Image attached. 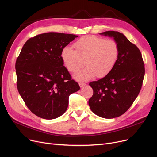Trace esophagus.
<instances>
[{
	"mask_svg": "<svg viewBox=\"0 0 157 157\" xmlns=\"http://www.w3.org/2000/svg\"><path fill=\"white\" fill-rule=\"evenodd\" d=\"M86 85V83H79V86H80L81 88L84 87Z\"/></svg>",
	"mask_w": 157,
	"mask_h": 157,
	"instance_id": "34e87169",
	"label": "esophagus"
}]
</instances>
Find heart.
Listing matches in <instances>:
<instances>
[{"mask_svg": "<svg viewBox=\"0 0 157 157\" xmlns=\"http://www.w3.org/2000/svg\"><path fill=\"white\" fill-rule=\"evenodd\" d=\"M76 49L70 46L63 48L61 59L67 69L76 72L85 64L87 67L74 75L79 82L105 76L116 65L119 55V46L116 41L105 39L95 36H86L74 44Z\"/></svg>", "mask_w": 157, "mask_h": 157, "instance_id": "heart-1", "label": "heart"}]
</instances>
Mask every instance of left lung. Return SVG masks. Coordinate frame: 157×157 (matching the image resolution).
Masks as SVG:
<instances>
[{
    "label": "left lung",
    "instance_id": "left-lung-1",
    "mask_svg": "<svg viewBox=\"0 0 157 157\" xmlns=\"http://www.w3.org/2000/svg\"><path fill=\"white\" fill-rule=\"evenodd\" d=\"M101 35L113 38L119 46L120 55L113 69L105 77L89 85L94 94L88 104L97 116L111 119L124 114L141 90L144 76V64L139 48L117 31Z\"/></svg>",
    "mask_w": 157,
    "mask_h": 157
}]
</instances>
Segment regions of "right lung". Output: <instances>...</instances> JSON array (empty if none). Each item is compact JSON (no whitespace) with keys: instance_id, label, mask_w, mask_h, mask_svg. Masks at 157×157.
I'll list each match as a JSON object with an SVG mask.
<instances>
[{"instance_id":"add662e5","label":"right lung","mask_w":157,"mask_h":157,"mask_svg":"<svg viewBox=\"0 0 157 157\" xmlns=\"http://www.w3.org/2000/svg\"><path fill=\"white\" fill-rule=\"evenodd\" d=\"M78 36L48 32L29 39L16 62L17 88L28 108L46 120L66 111L69 95L80 87L71 79L61 59V52Z\"/></svg>"}]
</instances>
